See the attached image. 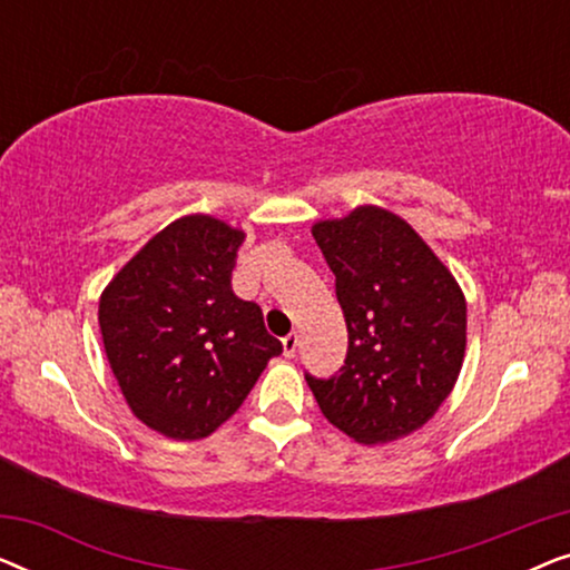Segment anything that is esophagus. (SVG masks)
Returning a JSON list of instances; mask_svg holds the SVG:
<instances>
[{"label": "esophagus", "instance_id": "34e87169", "mask_svg": "<svg viewBox=\"0 0 570 570\" xmlns=\"http://www.w3.org/2000/svg\"><path fill=\"white\" fill-rule=\"evenodd\" d=\"M298 345H301L298 334H287V337L283 340V353H285V357H293L295 353H298Z\"/></svg>", "mask_w": 570, "mask_h": 570}]
</instances>
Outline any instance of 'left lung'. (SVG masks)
I'll list each match as a JSON object with an SVG mask.
<instances>
[{"instance_id": "8db88e82", "label": "left lung", "mask_w": 570, "mask_h": 570, "mask_svg": "<svg viewBox=\"0 0 570 570\" xmlns=\"http://www.w3.org/2000/svg\"><path fill=\"white\" fill-rule=\"evenodd\" d=\"M337 277L347 357L337 376H306L318 410L365 446L431 420L454 389L466 350V301L423 236L392 209L361 205L311 225Z\"/></svg>"}]
</instances>
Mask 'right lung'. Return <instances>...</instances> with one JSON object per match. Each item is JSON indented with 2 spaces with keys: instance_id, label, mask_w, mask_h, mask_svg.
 <instances>
[{
  "instance_id": "obj_1",
  "label": "right lung",
  "mask_w": 570,
  "mask_h": 570,
  "mask_svg": "<svg viewBox=\"0 0 570 570\" xmlns=\"http://www.w3.org/2000/svg\"><path fill=\"white\" fill-rule=\"evenodd\" d=\"M246 233L191 213L155 233L111 277L98 324L131 415L174 441L215 433L283 353L262 308L230 287Z\"/></svg>"
}]
</instances>
